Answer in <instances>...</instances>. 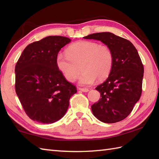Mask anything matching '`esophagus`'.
I'll return each instance as SVG.
<instances>
[{
    "instance_id": "obj_1",
    "label": "esophagus",
    "mask_w": 159,
    "mask_h": 159,
    "mask_svg": "<svg viewBox=\"0 0 159 159\" xmlns=\"http://www.w3.org/2000/svg\"><path fill=\"white\" fill-rule=\"evenodd\" d=\"M79 90L81 91V92H89V89H87V88H80V87H79Z\"/></svg>"
}]
</instances>
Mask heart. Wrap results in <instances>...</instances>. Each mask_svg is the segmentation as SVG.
Here are the masks:
<instances>
[{
  "instance_id": "heart-1",
  "label": "heart",
  "mask_w": 159,
  "mask_h": 159,
  "mask_svg": "<svg viewBox=\"0 0 159 159\" xmlns=\"http://www.w3.org/2000/svg\"><path fill=\"white\" fill-rule=\"evenodd\" d=\"M56 63L60 72L69 82L75 81L80 73L79 85H92L96 79H105L113 65V55L107 45L92 41H80L70 45L66 52H59Z\"/></svg>"
}]
</instances>
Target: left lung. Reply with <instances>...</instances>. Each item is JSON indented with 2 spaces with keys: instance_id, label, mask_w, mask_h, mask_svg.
I'll use <instances>...</instances> for the list:
<instances>
[{
  "instance_id": "obj_1",
  "label": "left lung",
  "mask_w": 159,
  "mask_h": 159,
  "mask_svg": "<svg viewBox=\"0 0 159 159\" xmlns=\"http://www.w3.org/2000/svg\"><path fill=\"white\" fill-rule=\"evenodd\" d=\"M84 38L100 41L113 55L109 76L96 87L101 98L92 106L93 116L104 123L123 120L133 111L142 92L144 70L137 50L130 41L110 32L93 33Z\"/></svg>"
}]
</instances>
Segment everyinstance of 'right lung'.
I'll list each match as a JSON object with an SVG mask.
<instances>
[{
  "instance_id": "add662e5",
  "label": "right lung",
  "mask_w": 159,
  "mask_h": 159,
  "mask_svg": "<svg viewBox=\"0 0 159 159\" xmlns=\"http://www.w3.org/2000/svg\"><path fill=\"white\" fill-rule=\"evenodd\" d=\"M70 42L66 37H46L26 46L16 63V92L33 121L52 124L61 119L76 93L56 63L57 53Z\"/></svg>"
}]
</instances>
